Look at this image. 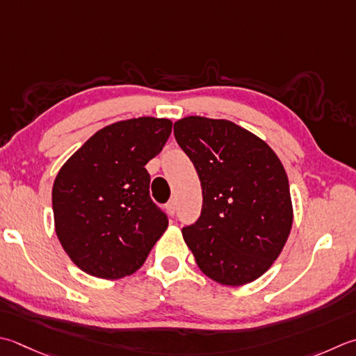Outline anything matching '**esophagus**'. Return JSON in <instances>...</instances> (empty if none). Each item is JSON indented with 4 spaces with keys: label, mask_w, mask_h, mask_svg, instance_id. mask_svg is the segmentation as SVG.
<instances>
[{
    "label": "esophagus",
    "mask_w": 356,
    "mask_h": 356,
    "mask_svg": "<svg viewBox=\"0 0 356 356\" xmlns=\"http://www.w3.org/2000/svg\"><path fill=\"white\" fill-rule=\"evenodd\" d=\"M176 208H177V205H176V200H174V199H171L168 204H166V210H168L170 214L176 213Z\"/></svg>",
    "instance_id": "34e87169"
}]
</instances>
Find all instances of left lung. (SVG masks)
Wrapping results in <instances>:
<instances>
[{
	"label": "left lung",
	"mask_w": 356,
	"mask_h": 356,
	"mask_svg": "<svg viewBox=\"0 0 356 356\" xmlns=\"http://www.w3.org/2000/svg\"><path fill=\"white\" fill-rule=\"evenodd\" d=\"M174 137L196 168L202 211L182 228L199 268L224 285H243L276 261L293 222L281 160L252 132L228 120L185 117Z\"/></svg>",
	"instance_id": "1"
}]
</instances>
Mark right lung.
Returning a JSON list of instances; mask_svg holds the SVG:
<instances>
[{
    "label": "right lung",
    "instance_id": "right-lung-1",
    "mask_svg": "<svg viewBox=\"0 0 356 356\" xmlns=\"http://www.w3.org/2000/svg\"><path fill=\"white\" fill-rule=\"evenodd\" d=\"M168 118L140 117L97 131L52 188L55 232L76 267L103 280L134 273L168 227L145 165L171 134Z\"/></svg>",
    "mask_w": 356,
    "mask_h": 356
}]
</instances>
